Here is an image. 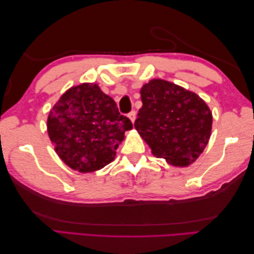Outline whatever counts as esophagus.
<instances>
[{
	"mask_svg": "<svg viewBox=\"0 0 254 254\" xmlns=\"http://www.w3.org/2000/svg\"><path fill=\"white\" fill-rule=\"evenodd\" d=\"M127 118L130 119L132 123H134V121H135V119H136V112H135V111H131V112L127 115Z\"/></svg>",
	"mask_w": 254,
	"mask_h": 254,
	"instance_id": "34e87169",
	"label": "esophagus"
}]
</instances>
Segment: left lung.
<instances>
[{"label":"left lung","instance_id":"1","mask_svg":"<svg viewBox=\"0 0 254 254\" xmlns=\"http://www.w3.org/2000/svg\"><path fill=\"white\" fill-rule=\"evenodd\" d=\"M143 106L134 123L156 157L188 167L203 153L213 116L201 97L168 80L154 78L141 88Z\"/></svg>","mask_w":254,"mask_h":254}]
</instances>
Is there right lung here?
<instances>
[{
  "label": "right lung",
  "mask_w": 254,
  "mask_h": 254,
  "mask_svg": "<svg viewBox=\"0 0 254 254\" xmlns=\"http://www.w3.org/2000/svg\"><path fill=\"white\" fill-rule=\"evenodd\" d=\"M133 127L98 84L72 86L49 112L47 130L56 153L69 168L87 174L116 157L124 133Z\"/></svg>",
  "instance_id": "1"
}]
</instances>
